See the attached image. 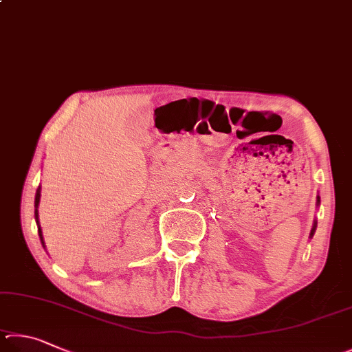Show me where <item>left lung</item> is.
<instances>
[{"instance_id":"1","label":"left lung","mask_w":352,"mask_h":352,"mask_svg":"<svg viewBox=\"0 0 352 352\" xmlns=\"http://www.w3.org/2000/svg\"><path fill=\"white\" fill-rule=\"evenodd\" d=\"M320 206V196H317V207ZM316 229H317V221H314V226H312V230H311V235L309 238L314 236V233H316Z\"/></svg>"}]
</instances>
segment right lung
<instances>
[{
    "label": "right lung",
    "instance_id": "right-lung-1",
    "mask_svg": "<svg viewBox=\"0 0 352 352\" xmlns=\"http://www.w3.org/2000/svg\"><path fill=\"white\" fill-rule=\"evenodd\" d=\"M40 196H41V187L36 188L35 193V221H36V227H38V235H40V241L45 248V239H43V233H41V227H40V221H38V206H40Z\"/></svg>",
    "mask_w": 352,
    "mask_h": 352
}]
</instances>
